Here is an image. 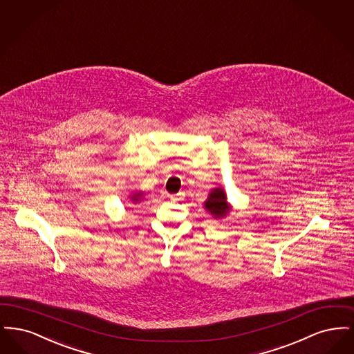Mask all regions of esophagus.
I'll use <instances>...</instances> for the list:
<instances>
[{
	"mask_svg": "<svg viewBox=\"0 0 354 354\" xmlns=\"http://www.w3.org/2000/svg\"><path fill=\"white\" fill-rule=\"evenodd\" d=\"M169 199H171L172 202L183 201V199H185V194H183V192H179V194H176V195H169Z\"/></svg>",
	"mask_w": 354,
	"mask_h": 354,
	"instance_id": "obj_1",
	"label": "esophagus"
}]
</instances>
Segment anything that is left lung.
<instances>
[{
  "label": "left lung",
  "instance_id": "left-lung-1",
  "mask_svg": "<svg viewBox=\"0 0 354 354\" xmlns=\"http://www.w3.org/2000/svg\"><path fill=\"white\" fill-rule=\"evenodd\" d=\"M205 209L214 215L216 219L224 218L230 212V204L227 202V195L223 188H214L204 202Z\"/></svg>",
  "mask_w": 354,
  "mask_h": 354
}]
</instances>
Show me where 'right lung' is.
<instances>
[{"label":"right lung","instance_id":"right-lung-1","mask_svg":"<svg viewBox=\"0 0 354 354\" xmlns=\"http://www.w3.org/2000/svg\"><path fill=\"white\" fill-rule=\"evenodd\" d=\"M140 196H142V194H135L134 196H133V202H139V201H140Z\"/></svg>","mask_w":354,"mask_h":354}]
</instances>
